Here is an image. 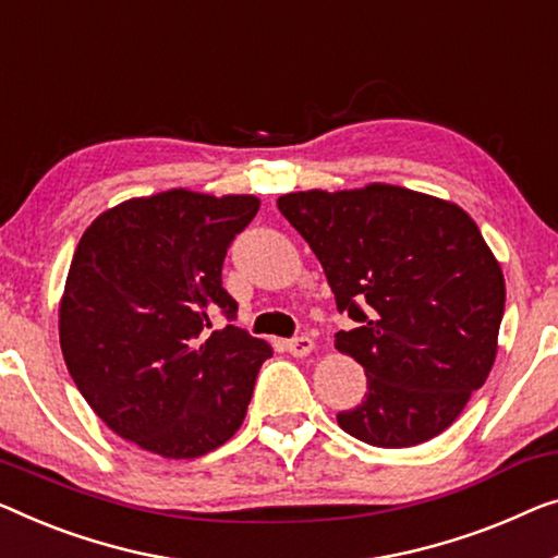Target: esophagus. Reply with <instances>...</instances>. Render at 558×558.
Here are the masks:
<instances>
[{"label":"esophagus","mask_w":558,"mask_h":558,"mask_svg":"<svg viewBox=\"0 0 558 558\" xmlns=\"http://www.w3.org/2000/svg\"><path fill=\"white\" fill-rule=\"evenodd\" d=\"M313 348H315V343L307 336H298V338L286 340V351L290 355H295V359H303V355L313 353Z\"/></svg>","instance_id":"34e87169"}]
</instances>
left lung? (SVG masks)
Segmentation results:
<instances>
[{
	"label": "left lung",
	"mask_w": 558,
	"mask_h": 558,
	"mask_svg": "<svg viewBox=\"0 0 558 558\" xmlns=\"http://www.w3.org/2000/svg\"><path fill=\"white\" fill-rule=\"evenodd\" d=\"M278 210L318 257L340 313V353L368 378L338 426L363 444L409 448L451 426L496 361L506 282L471 215L413 190H307Z\"/></svg>",
	"instance_id": "obj_1"
}]
</instances>
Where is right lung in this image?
Returning a JSON list of instances; mask_svg holds the SVG:
<instances>
[{
  "instance_id": "1",
  "label": "right lung",
  "mask_w": 558,
  "mask_h": 558,
  "mask_svg": "<svg viewBox=\"0 0 558 558\" xmlns=\"http://www.w3.org/2000/svg\"><path fill=\"white\" fill-rule=\"evenodd\" d=\"M255 195L168 190L120 203L85 230L60 303L66 371L99 418L162 459H197L235 436L272 348L243 328L222 260Z\"/></svg>"
}]
</instances>
